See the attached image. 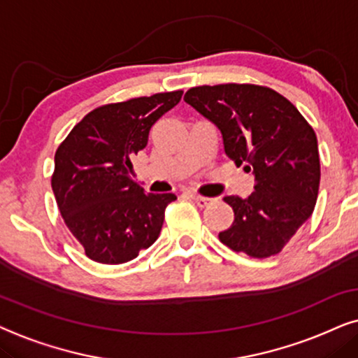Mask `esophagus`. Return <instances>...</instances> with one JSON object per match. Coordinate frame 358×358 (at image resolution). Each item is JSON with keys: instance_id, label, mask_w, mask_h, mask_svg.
<instances>
[{"instance_id": "esophagus-1", "label": "esophagus", "mask_w": 358, "mask_h": 358, "mask_svg": "<svg viewBox=\"0 0 358 358\" xmlns=\"http://www.w3.org/2000/svg\"><path fill=\"white\" fill-rule=\"evenodd\" d=\"M189 196H192V199L194 203L198 204L199 208H204V206H208V204H211L214 199L213 198H208V196H199V194H189Z\"/></svg>"}]
</instances>
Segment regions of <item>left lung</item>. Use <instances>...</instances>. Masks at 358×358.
<instances>
[{"label":"left lung","mask_w":358,"mask_h":358,"mask_svg":"<svg viewBox=\"0 0 358 358\" xmlns=\"http://www.w3.org/2000/svg\"><path fill=\"white\" fill-rule=\"evenodd\" d=\"M185 101L221 131L229 159L255 176L249 198H224L234 222L219 241L255 259L280 254L317 199L321 165L313 127L287 98L259 85L194 87Z\"/></svg>","instance_id":"left-lung-1"}]
</instances>
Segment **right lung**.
Instances as JSON below:
<instances>
[{
	"label": "right lung",
	"instance_id": "obj_1",
	"mask_svg": "<svg viewBox=\"0 0 358 358\" xmlns=\"http://www.w3.org/2000/svg\"><path fill=\"white\" fill-rule=\"evenodd\" d=\"M182 94L178 90L99 106L57 149L52 189L88 259L124 264L159 237L165 208L176 196L145 193L132 180V159L147 145L150 127Z\"/></svg>",
	"mask_w": 358,
	"mask_h": 358
}]
</instances>
